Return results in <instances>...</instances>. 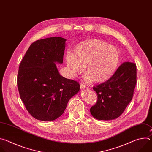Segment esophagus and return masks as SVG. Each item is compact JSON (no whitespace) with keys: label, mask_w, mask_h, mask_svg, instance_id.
<instances>
[{"label":"esophagus","mask_w":152,"mask_h":152,"mask_svg":"<svg viewBox=\"0 0 152 152\" xmlns=\"http://www.w3.org/2000/svg\"><path fill=\"white\" fill-rule=\"evenodd\" d=\"M80 88H88V87L87 86H86V85H83V84H80Z\"/></svg>","instance_id":"esophagus-1"}]
</instances>
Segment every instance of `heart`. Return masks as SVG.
<instances>
[{
    "instance_id": "heart-1",
    "label": "heart",
    "mask_w": 152,
    "mask_h": 152,
    "mask_svg": "<svg viewBox=\"0 0 152 152\" xmlns=\"http://www.w3.org/2000/svg\"><path fill=\"white\" fill-rule=\"evenodd\" d=\"M66 64L68 73L75 77L84 70L87 72L84 80L90 82H104L116 72L120 61L119 50L100 39H90L81 42L75 49V54L67 52Z\"/></svg>"
}]
</instances>
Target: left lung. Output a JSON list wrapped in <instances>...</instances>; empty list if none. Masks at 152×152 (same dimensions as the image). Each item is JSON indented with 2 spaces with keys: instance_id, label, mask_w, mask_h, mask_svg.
<instances>
[{
  "instance_id": "obj_1",
  "label": "left lung",
  "mask_w": 152,
  "mask_h": 152,
  "mask_svg": "<svg viewBox=\"0 0 152 152\" xmlns=\"http://www.w3.org/2000/svg\"><path fill=\"white\" fill-rule=\"evenodd\" d=\"M136 83V64L123 62L110 79L93 87L97 100L90 108L91 115L101 120L120 117L132 99Z\"/></svg>"
}]
</instances>
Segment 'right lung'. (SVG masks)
<instances>
[{
    "mask_svg": "<svg viewBox=\"0 0 152 152\" xmlns=\"http://www.w3.org/2000/svg\"><path fill=\"white\" fill-rule=\"evenodd\" d=\"M66 39L50 37L32 43L17 75L21 100L29 113L41 121H53L66 110L80 90L79 82L60 75L55 62L62 64Z\"/></svg>",
    "mask_w": 152,
    "mask_h": 152,
    "instance_id": "add662e5",
    "label": "right lung"
}]
</instances>
